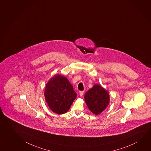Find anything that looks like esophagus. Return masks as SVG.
I'll return each mask as SVG.
<instances>
[{"instance_id": "1", "label": "esophagus", "mask_w": 151, "mask_h": 151, "mask_svg": "<svg viewBox=\"0 0 151 151\" xmlns=\"http://www.w3.org/2000/svg\"><path fill=\"white\" fill-rule=\"evenodd\" d=\"M84 91H80L79 92V95H80V96L81 97V96H83V94H84Z\"/></svg>"}]
</instances>
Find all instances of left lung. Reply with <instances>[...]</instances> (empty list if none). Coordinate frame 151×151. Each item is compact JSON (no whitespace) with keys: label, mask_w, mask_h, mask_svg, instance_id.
I'll return each mask as SVG.
<instances>
[{"label":"left lung","mask_w":151,"mask_h":151,"mask_svg":"<svg viewBox=\"0 0 151 151\" xmlns=\"http://www.w3.org/2000/svg\"><path fill=\"white\" fill-rule=\"evenodd\" d=\"M84 98L88 109L96 115L101 113L109 104V93L98 84L94 85L87 91Z\"/></svg>","instance_id":"8db88e82"}]
</instances>
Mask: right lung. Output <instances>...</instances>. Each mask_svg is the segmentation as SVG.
I'll list each match as a JSON object with an SVG mask.
<instances>
[{
  "mask_svg": "<svg viewBox=\"0 0 151 151\" xmlns=\"http://www.w3.org/2000/svg\"><path fill=\"white\" fill-rule=\"evenodd\" d=\"M44 96L51 110L61 114L68 111L77 94L67 78L58 74L55 75L47 82Z\"/></svg>",
  "mask_w": 151,
  "mask_h": 151,
  "instance_id": "right-lung-1",
  "label": "right lung"
}]
</instances>
